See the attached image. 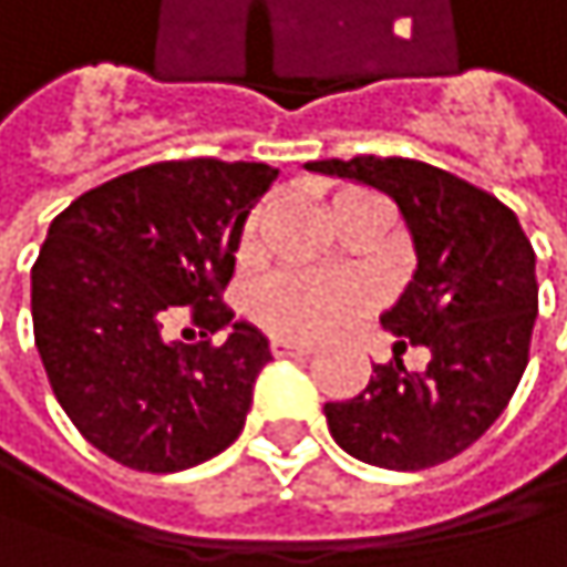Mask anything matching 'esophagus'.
<instances>
[{
  "instance_id": "1",
  "label": "esophagus",
  "mask_w": 567,
  "mask_h": 567,
  "mask_svg": "<svg viewBox=\"0 0 567 567\" xmlns=\"http://www.w3.org/2000/svg\"><path fill=\"white\" fill-rule=\"evenodd\" d=\"M270 350H274V358H303V353H313V343L293 340V337H274Z\"/></svg>"
}]
</instances>
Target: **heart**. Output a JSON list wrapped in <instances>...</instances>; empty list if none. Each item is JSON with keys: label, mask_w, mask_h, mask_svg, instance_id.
Masks as SVG:
<instances>
[{"label": "heart", "mask_w": 567, "mask_h": 567, "mask_svg": "<svg viewBox=\"0 0 567 567\" xmlns=\"http://www.w3.org/2000/svg\"><path fill=\"white\" fill-rule=\"evenodd\" d=\"M374 307V287L361 277L284 274L257 297V317L277 333L323 337Z\"/></svg>", "instance_id": "1"}]
</instances>
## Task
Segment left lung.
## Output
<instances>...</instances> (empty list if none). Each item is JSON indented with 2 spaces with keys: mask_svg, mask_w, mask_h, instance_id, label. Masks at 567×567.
Here are the masks:
<instances>
[{
  "mask_svg": "<svg viewBox=\"0 0 567 567\" xmlns=\"http://www.w3.org/2000/svg\"><path fill=\"white\" fill-rule=\"evenodd\" d=\"M388 193L414 237L417 270L381 317L398 350L427 347L431 364H378L350 401L323 404L333 441L364 464L421 471L471 447L508 408L538 317L535 247L494 193L408 156L307 163Z\"/></svg>",
  "mask_w": 567,
  "mask_h": 567,
  "instance_id": "obj_1",
  "label": "left lung"
}]
</instances>
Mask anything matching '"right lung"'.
Segmentation results:
<instances>
[{
  "instance_id": "obj_1",
  "label": "right lung",
  "mask_w": 567,
  "mask_h": 567,
  "mask_svg": "<svg viewBox=\"0 0 567 567\" xmlns=\"http://www.w3.org/2000/svg\"><path fill=\"white\" fill-rule=\"evenodd\" d=\"M267 163L169 159L76 196L32 264V333L49 388L106 457L169 474L227 451L247 421L267 337L224 290ZM189 319L200 340H168ZM224 326L231 337L213 343Z\"/></svg>"
}]
</instances>
